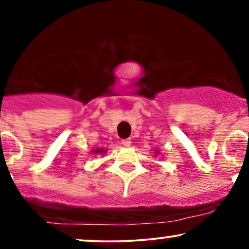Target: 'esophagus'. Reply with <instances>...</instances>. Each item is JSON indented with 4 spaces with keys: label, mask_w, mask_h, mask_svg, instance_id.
Here are the masks:
<instances>
[{
    "label": "esophagus",
    "mask_w": 249,
    "mask_h": 249,
    "mask_svg": "<svg viewBox=\"0 0 249 249\" xmlns=\"http://www.w3.org/2000/svg\"><path fill=\"white\" fill-rule=\"evenodd\" d=\"M122 144L124 145V146L128 147V146H130V145H131V139H123Z\"/></svg>",
    "instance_id": "obj_1"
}]
</instances>
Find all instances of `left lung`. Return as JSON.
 I'll list each match as a JSON object with an SVG mask.
<instances>
[{
  "label": "left lung",
  "mask_w": 249,
  "mask_h": 249,
  "mask_svg": "<svg viewBox=\"0 0 249 249\" xmlns=\"http://www.w3.org/2000/svg\"><path fill=\"white\" fill-rule=\"evenodd\" d=\"M156 154H159V151L158 150H156V152H154Z\"/></svg>",
  "instance_id": "8db88e82"
}]
</instances>
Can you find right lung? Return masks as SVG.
<instances>
[{
  "label": "right lung",
  "instance_id": "1",
  "mask_svg": "<svg viewBox=\"0 0 249 249\" xmlns=\"http://www.w3.org/2000/svg\"><path fill=\"white\" fill-rule=\"evenodd\" d=\"M107 152V150H104V148H96V150L92 151V153L95 154H103Z\"/></svg>",
  "mask_w": 249,
  "mask_h": 249
}]
</instances>
